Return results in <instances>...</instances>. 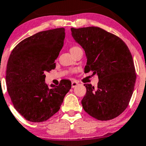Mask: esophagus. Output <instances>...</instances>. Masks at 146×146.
<instances>
[{
    "label": "esophagus",
    "instance_id": "1",
    "mask_svg": "<svg viewBox=\"0 0 146 146\" xmlns=\"http://www.w3.org/2000/svg\"><path fill=\"white\" fill-rule=\"evenodd\" d=\"M78 82H76V81H73L71 82V86H72V88H74V87H76V86L78 85Z\"/></svg>",
    "mask_w": 146,
    "mask_h": 146
}]
</instances>
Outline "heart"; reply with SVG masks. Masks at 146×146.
I'll return each mask as SVG.
<instances>
[{
  "label": "heart",
  "mask_w": 146,
  "mask_h": 146,
  "mask_svg": "<svg viewBox=\"0 0 146 146\" xmlns=\"http://www.w3.org/2000/svg\"><path fill=\"white\" fill-rule=\"evenodd\" d=\"M78 46H73V47H72L71 48H70V51H72V50H76V49H77V48H78Z\"/></svg>",
  "instance_id": "heart-1"
}]
</instances>
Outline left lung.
Wrapping results in <instances>:
<instances>
[{
    "label": "left lung",
    "mask_w": 146,
    "mask_h": 146,
    "mask_svg": "<svg viewBox=\"0 0 146 146\" xmlns=\"http://www.w3.org/2000/svg\"><path fill=\"white\" fill-rule=\"evenodd\" d=\"M72 36L86 52L84 71L97 73L96 87L84 84V110L99 121L117 117L129 105L135 84L130 51L121 38L98 27L71 28Z\"/></svg>",
    "instance_id": "obj_1"
}]
</instances>
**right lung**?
Segmentation results:
<instances>
[{"instance_id": "obj_1", "label": "right lung", "mask_w": 146, "mask_h": 146, "mask_svg": "<svg viewBox=\"0 0 146 146\" xmlns=\"http://www.w3.org/2000/svg\"><path fill=\"white\" fill-rule=\"evenodd\" d=\"M64 28L39 32L19 43L12 51L6 70L7 89L14 108L27 121H46L60 109L71 82L45 83V72L55 68L65 38Z\"/></svg>"}]
</instances>
